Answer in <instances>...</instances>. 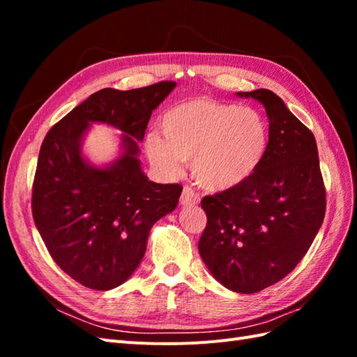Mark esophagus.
Here are the masks:
<instances>
[{
	"label": "esophagus",
	"mask_w": 357,
	"mask_h": 357,
	"mask_svg": "<svg viewBox=\"0 0 357 357\" xmlns=\"http://www.w3.org/2000/svg\"><path fill=\"white\" fill-rule=\"evenodd\" d=\"M199 193H196L192 187L185 185L183 188V193H181V198L179 202L183 204V206H196V204L199 202Z\"/></svg>",
	"instance_id": "esophagus-1"
}]
</instances>
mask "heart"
<instances>
[{"label":"heart","instance_id":"obj_1","mask_svg":"<svg viewBox=\"0 0 357 357\" xmlns=\"http://www.w3.org/2000/svg\"><path fill=\"white\" fill-rule=\"evenodd\" d=\"M162 135L146 138L150 161L167 174L192 161L198 183L210 190L244 184L259 169L270 144L268 121L259 110L210 98L173 105L161 118Z\"/></svg>","mask_w":357,"mask_h":357}]
</instances>
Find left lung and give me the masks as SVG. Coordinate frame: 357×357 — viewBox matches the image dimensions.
<instances>
[{
  "label": "left lung",
  "mask_w": 357,
  "mask_h": 357,
  "mask_svg": "<svg viewBox=\"0 0 357 357\" xmlns=\"http://www.w3.org/2000/svg\"><path fill=\"white\" fill-rule=\"evenodd\" d=\"M238 95L264 104L268 150L244 184L201 201L207 225L198 248L219 282L250 294L279 282L301 262L321 229L327 201L312 130L271 90Z\"/></svg>",
  "instance_id": "obj_1"
}]
</instances>
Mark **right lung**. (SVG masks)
<instances>
[{"label": "right lung", "instance_id": "right-lung-1", "mask_svg": "<svg viewBox=\"0 0 357 357\" xmlns=\"http://www.w3.org/2000/svg\"><path fill=\"white\" fill-rule=\"evenodd\" d=\"M176 86L161 81L133 90L102 89L53 126L38 156L32 215L53 261L92 290H112L130 278L151 227L178 206L181 184H156L141 170L136 139ZM90 122L119 128L125 153L96 169L80 155Z\"/></svg>", "mask_w": 357, "mask_h": 357}]
</instances>
